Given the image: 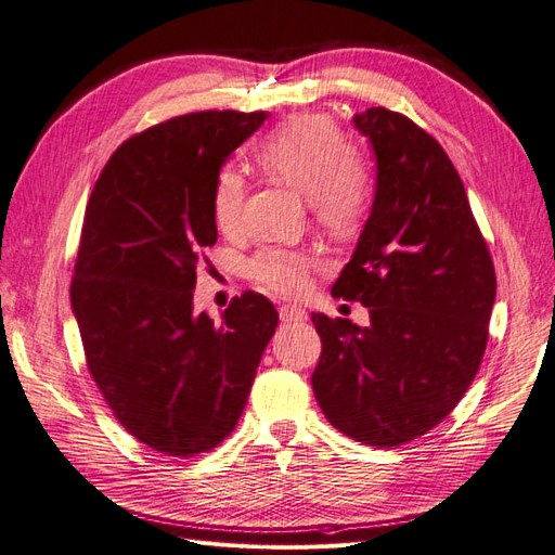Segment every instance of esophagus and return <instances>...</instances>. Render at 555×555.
Instances as JSON below:
<instances>
[{"mask_svg":"<svg viewBox=\"0 0 555 555\" xmlns=\"http://www.w3.org/2000/svg\"><path fill=\"white\" fill-rule=\"evenodd\" d=\"M280 319H282L284 324H298V322H306L308 312H306L304 308H300V306L287 304V306L280 308Z\"/></svg>","mask_w":555,"mask_h":555,"instance_id":"1","label":"esophagus"}]
</instances>
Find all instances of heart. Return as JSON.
<instances>
[{
	"instance_id": "heart-1",
	"label": "heart",
	"mask_w": 555,
	"mask_h": 555,
	"mask_svg": "<svg viewBox=\"0 0 555 555\" xmlns=\"http://www.w3.org/2000/svg\"><path fill=\"white\" fill-rule=\"evenodd\" d=\"M257 159L266 173L306 196L314 215L335 231L357 227L363 217L371 182L363 166L331 117L298 115L261 141ZM245 178L238 169L220 171L212 188V217L222 231H236L243 220ZM312 259L304 251L263 247L249 261V275L266 287L298 294L308 287Z\"/></svg>"
}]
</instances>
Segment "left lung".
Masks as SVG:
<instances>
[{
	"instance_id": "8db88e82",
	"label": "left lung",
	"mask_w": 555,
	"mask_h": 555,
	"mask_svg": "<svg viewBox=\"0 0 555 555\" xmlns=\"http://www.w3.org/2000/svg\"><path fill=\"white\" fill-rule=\"evenodd\" d=\"M375 157L373 208L331 294L371 324L312 312V391L333 428L398 447L438 426L473 384L489 340L495 271L442 145L405 115L351 117Z\"/></svg>"
}]
</instances>
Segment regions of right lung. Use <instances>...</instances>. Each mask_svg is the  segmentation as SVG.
Listing matches in <instances>:
<instances>
[{"mask_svg": "<svg viewBox=\"0 0 555 555\" xmlns=\"http://www.w3.org/2000/svg\"><path fill=\"white\" fill-rule=\"evenodd\" d=\"M268 113L173 117L115 150L82 222L72 310L90 375L127 433L194 456L236 428L278 310L255 292L220 322L194 312L196 266L217 241L212 188Z\"/></svg>", "mask_w": 555, "mask_h": 555, "instance_id": "add662e5", "label": "right lung"}]
</instances>
